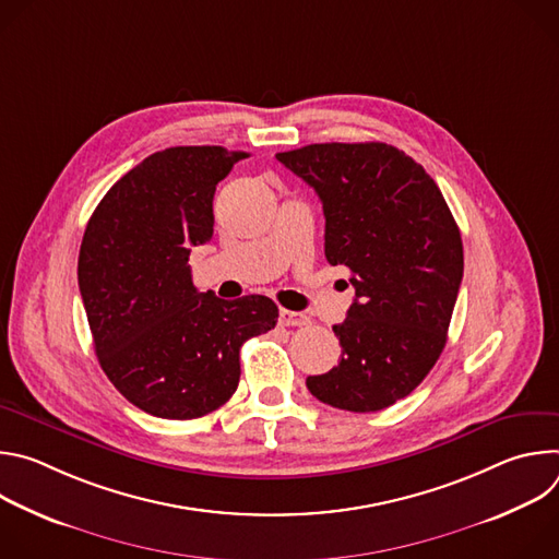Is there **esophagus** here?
<instances>
[{"label": "esophagus", "instance_id": "1", "mask_svg": "<svg viewBox=\"0 0 559 559\" xmlns=\"http://www.w3.org/2000/svg\"><path fill=\"white\" fill-rule=\"evenodd\" d=\"M278 321H281V325H285V328H302V325H307V323H309V318H307L305 313H300V311L281 309V313H278Z\"/></svg>", "mask_w": 559, "mask_h": 559}]
</instances>
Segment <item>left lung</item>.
<instances>
[{
    "label": "left lung",
    "instance_id": "8db88e82",
    "mask_svg": "<svg viewBox=\"0 0 559 559\" xmlns=\"http://www.w3.org/2000/svg\"><path fill=\"white\" fill-rule=\"evenodd\" d=\"M276 158L321 199L325 257L356 289L334 325L341 362L307 376V389L336 409L380 412L409 395L447 345L464 270L455 218L425 168L393 145L311 143Z\"/></svg>",
    "mask_w": 559,
    "mask_h": 559
}]
</instances>
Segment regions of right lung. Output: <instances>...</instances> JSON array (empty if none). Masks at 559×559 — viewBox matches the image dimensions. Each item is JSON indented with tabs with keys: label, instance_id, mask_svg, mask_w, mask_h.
<instances>
[{
	"label": "right lung",
	"instance_id": "1",
	"mask_svg": "<svg viewBox=\"0 0 559 559\" xmlns=\"http://www.w3.org/2000/svg\"><path fill=\"white\" fill-rule=\"evenodd\" d=\"M246 152L177 145L123 175L93 212L79 292L102 369L141 412L201 418L238 386L241 345L274 330L267 296L216 298L192 285L190 250L214 231L212 201Z\"/></svg>",
	"mask_w": 559,
	"mask_h": 559
}]
</instances>
